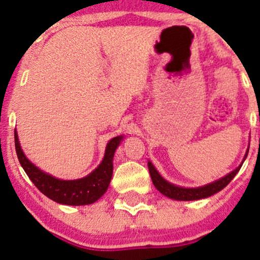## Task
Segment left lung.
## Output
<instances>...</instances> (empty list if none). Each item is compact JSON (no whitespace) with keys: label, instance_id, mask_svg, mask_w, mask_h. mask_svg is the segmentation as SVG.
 Returning <instances> with one entry per match:
<instances>
[{"label":"left lung","instance_id":"8db88e82","mask_svg":"<svg viewBox=\"0 0 260 260\" xmlns=\"http://www.w3.org/2000/svg\"><path fill=\"white\" fill-rule=\"evenodd\" d=\"M247 155H248V150H247L246 155H244L243 161L246 160ZM242 164H241L237 169H235L234 171H231L230 174L223 176L221 178H219V180L211 182V183L205 184V186L197 187V188H183V187H178V186H175V184L170 183V182L164 180V178L161 177L160 174L156 171V169L154 168V165L150 162V161L148 162V168H149V172H150L151 181H153L155 188H156L160 193H162L164 196L169 197V198L171 199H175V201H198V199L208 198V197L215 194V193L223 189V188L228 186L230 182L232 181V178L235 177L236 174L240 171Z\"/></svg>","mask_w":260,"mask_h":260}]
</instances>
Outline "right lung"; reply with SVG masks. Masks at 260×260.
I'll return each instance as SVG.
<instances>
[{"label": "right lung", "mask_w": 260, "mask_h": 260, "mask_svg": "<svg viewBox=\"0 0 260 260\" xmlns=\"http://www.w3.org/2000/svg\"><path fill=\"white\" fill-rule=\"evenodd\" d=\"M123 137H115L107 143L105 155L101 164L91 174L79 180H58L53 176L41 171L34 164L30 162L23 153L18 140L17 131L14 129V144L18 160L24 169L25 174L47 198L66 205H86L96 202L109 188L112 177L113 155L120 145Z\"/></svg>", "instance_id": "obj_1"}]
</instances>
